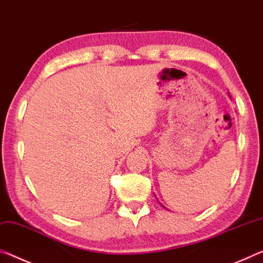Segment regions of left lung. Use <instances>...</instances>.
<instances>
[{"instance_id":"8db88e82","label":"left lung","mask_w":263,"mask_h":263,"mask_svg":"<svg viewBox=\"0 0 263 263\" xmlns=\"http://www.w3.org/2000/svg\"><path fill=\"white\" fill-rule=\"evenodd\" d=\"M229 97H231V96H229ZM159 203H160V202H159ZM160 205H161V203H160ZM161 206H162V205H161ZM162 207H164V206H162Z\"/></svg>"}]
</instances>
